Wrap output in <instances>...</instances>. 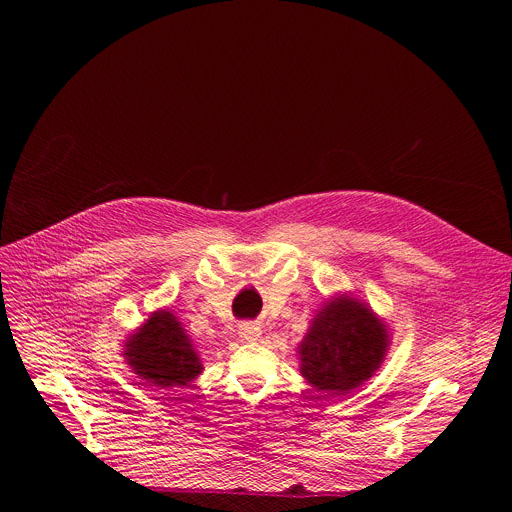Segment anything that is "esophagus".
Listing matches in <instances>:
<instances>
[{
	"label": "esophagus",
	"instance_id": "esophagus-1",
	"mask_svg": "<svg viewBox=\"0 0 512 512\" xmlns=\"http://www.w3.org/2000/svg\"><path fill=\"white\" fill-rule=\"evenodd\" d=\"M239 334L243 340H257L261 336V328L255 326V324H243L239 328Z\"/></svg>",
	"mask_w": 512,
	"mask_h": 512
}]
</instances>
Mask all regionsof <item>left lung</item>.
<instances>
[{
	"mask_svg": "<svg viewBox=\"0 0 512 512\" xmlns=\"http://www.w3.org/2000/svg\"><path fill=\"white\" fill-rule=\"evenodd\" d=\"M389 340L385 326L356 300L330 302L300 346L302 375L324 393H348L373 377Z\"/></svg>",
	"mask_w": 512,
	"mask_h": 512,
	"instance_id": "1",
	"label": "left lung"
}]
</instances>
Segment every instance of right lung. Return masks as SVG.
I'll return each instance as SVG.
<instances>
[{
    "label": "right lung",
    "instance_id": "1",
    "mask_svg": "<svg viewBox=\"0 0 512 512\" xmlns=\"http://www.w3.org/2000/svg\"><path fill=\"white\" fill-rule=\"evenodd\" d=\"M131 369L158 387H184L202 371L180 322L170 312H156L125 344Z\"/></svg>",
    "mask_w": 512,
    "mask_h": 512
}]
</instances>
